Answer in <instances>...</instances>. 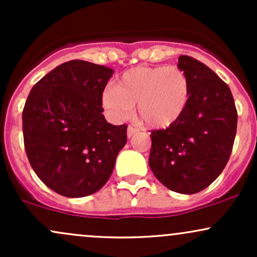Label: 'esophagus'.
<instances>
[{"label": "esophagus", "mask_w": 257, "mask_h": 257, "mask_svg": "<svg viewBox=\"0 0 257 257\" xmlns=\"http://www.w3.org/2000/svg\"><path fill=\"white\" fill-rule=\"evenodd\" d=\"M138 131H139V129L135 128V126L129 125L128 129H126V135H128V138H132L133 135L135 134V133H138Z\"/></svg>", "instance_id": "obj_1"}]
</instances>
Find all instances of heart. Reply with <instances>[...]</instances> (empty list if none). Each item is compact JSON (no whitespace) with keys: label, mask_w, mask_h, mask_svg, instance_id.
I'll return each mask as SVG.
<instances>
[{"label":"heart","mask_w":257,"mask_h":257,"mask_svg":"<svg viewBox=\"0 0 257 257\" xmlns=\"http://www.w3.org/2000/svg\"><path fill=\"white\" fill-rule=\"evenodd\" d=\"M190 99V81L178 66H137L107 85L102 106L116 120L125 119L138 105L139 116L153 128H167L184 114Z\"/></svg>","instance_id":"heart-1"}]
</instances>
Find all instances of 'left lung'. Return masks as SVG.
<instances>
[{
  "instance_id": "8db88e82",
  "label": "left lung",
  "mask_w": 257,
  "mask_h": 257,
  "mask_svg": "<svg viewBox=\"0 0 257 257\" xmlns=\"http://www.w3.org/2000/svg\"><path fill=\"white\" fill-rule=\"evenodd\" d=\"M178 67L190 81V99L178 122L151 131L149 164L169 190L193 194L222 173L231 156L238 113L231 89L213 70L188 55Z\"/></svg>"
}]
</instances>
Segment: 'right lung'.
I'll return each mask as SVG.
<instances>
[{
    "mask_svg": "<svg viewBox=\"0 0 257 257\" xmlns=\"http://www.w3.org/2000/svg\"><path fill=\"white\" fill-rule=\"evenodd\" d=\"M113 70L71 60L47 73L26 99V156L44 185L70 198L90 196L110 179L126 143V124L102 114L101 94Z\"/></svg>",
    "mask_w": 257,
    "mask_h": 257,
    "instance_id": "add662e5",
    "label": "right lung"
}]
</instances>
